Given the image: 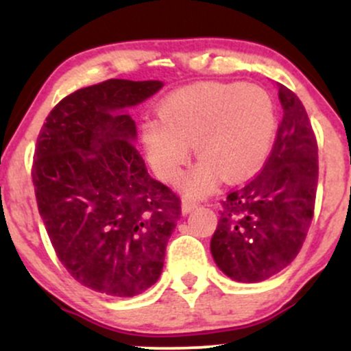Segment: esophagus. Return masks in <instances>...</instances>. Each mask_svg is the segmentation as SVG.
Returning a JSON list of instances; mask_svg holds the SVG:
<instances>
[{"label":"esophagus","instance_id":"34e87169","mask_svg":"<svg viewBox=\"0 0 351 351\" xmlns=\"http://www.w3.org/2000/svg\"><path fill=\"white\" fill-rule=\"evenodd\" d=\"M196 206H198V201H195V199L184 198L183 201H181V211H183L184 215H186V213H189V211H193V209H195Z\"/></svg>","mask_w":351,"mask_h":351}]
</instances>
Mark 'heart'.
Returning a JSON list of instances; mask_svg holds the SVG:
<instances>
[{
    "mask_svg": "<svg viewBox=\"0 0 351 351\" xmlns=\"http://www.w3.org/2000/svg\"><path fill=\"white\" fill-rule=\"evenodd\" d=\"M276 134V104L267 90L252 84L180 88L160 104L158 119L142 123L148 160L168 183L178 180L195 142L201 160L183 180L193 195L213 191L221 175L236 181L259 170Z\"/></svg>",
    "mask_w": 351,
    "mask_h": 351,
    "instance_id": "b5f03b06",
    "label": "heart"
}]
</instances>
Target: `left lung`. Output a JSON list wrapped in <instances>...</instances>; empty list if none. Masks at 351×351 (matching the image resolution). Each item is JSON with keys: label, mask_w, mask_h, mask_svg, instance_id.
I'll use <instances>...</instances> for the list:
<instances>
[{"label": "left lung", "mask_w": 351, "mask_h": 351, "mask_svg": "<svg viewBox=\"0 0 351 351\" xmlns=\"http://www.w3.org/2000/svg\"><path fill=\"white\" fill-rule=\"evenodd\" d=\"M284 115L263 170L221 199L215 263L237 282H261L295 259L315 209L318 147L300 99L279 86Z\"/></svg>", "instance_id": "left-lung-1"}]
</instances>
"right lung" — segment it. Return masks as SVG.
I'll return each instance as SVG.
<instances>
[{
	"instance_id": "obj_1",
	"label": "right lung",
	"mask_w": 351,
	"mask_h": 351,
	"mask_svg": "<svg viewBox=\"0 0 351 351\" xmlns=\"http://www.w3.org/2000/svg\"><path fill=\"white\" fill-rule=\"evenodd\" d=\"M162 86L108 79L79 88L52 108L36 142L31 175L56 256L106 295L134 297L158 280L181 215L176 193L148 175L132 117L112 115Z\"/></svg>"
}]
</instances>
